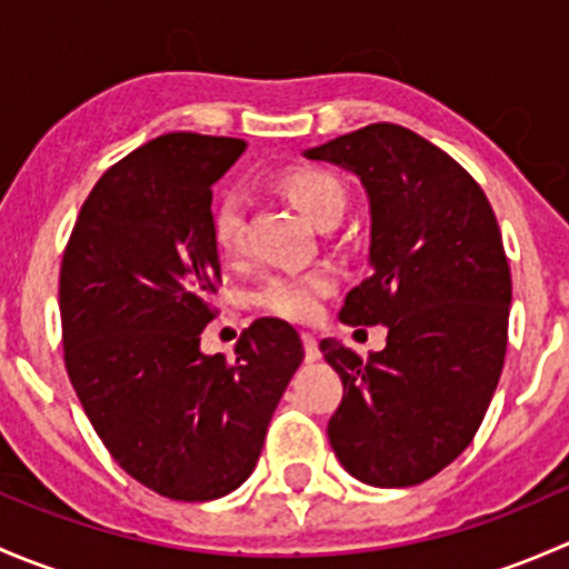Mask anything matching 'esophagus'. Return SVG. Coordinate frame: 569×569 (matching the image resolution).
I'll list each match as a JSON object with an SVG mask.
<instances>
[{"mask_svg": "<svg viewBox=\"0 0 569 569\" xmlns=\"http://www.w3.org/2000/svg\"><path fill=\"white\" fill-rule=\"evenodd\" d=\"M302 347H306V360H308V363H313V360L321 358L319 341L311 336V332H302Z\"/></svg>", "mask_w": 569, "mask_h": 569, "instance_id": "34e87169", "label": "esophagus"}]
</instances>
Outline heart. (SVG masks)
Returning <instances> with one entry per match:
<instances>
[{"label": "heart", "instance_id": "heart-1", "mask_svg": "<svg viewBox=\"0 0 569 569\" xmlns=\"http://www.w3.org/2000/svg\"><path fill=\"white\" fill-rule=\"evenodd\" d=\"M286 198L313 222L325 228L338 222L347 206V189L332 173L313 168L289 170L280 178ZM211 237L222 256H237L244 248V198L239 192H222L211 211ZM336 289V274L330 269L311 272L269 274L256 291L252 302L258 311L289 321H313L321 311V300Z\"/></svg>", "mask_w": 569, "mask_h": 569}]
</instances>
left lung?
I'll use <instances>...</instances> for the list:
<instances>
[{
    "mask_svg": "<svg viewBox=\"0 0 569 569\" xmlns=\"http://www.w3.org/2000/svg\"><path fill=\"white\" fill-rule=\"evenodd\" d=\"M306 157L369 194L371 274L338 319L388 327L366 360L319 343L343 382L327 438L366 485H421L468 449L503 369L512 274L496 214L462 164L405 126H363Z\"/></svg>",
    "mask_w": 569,
    "mask_h": 569,
    "instance_id": "8db88e82",
    "label": "left lung"
}]
</instances>
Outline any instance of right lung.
<instances>
[{
	"mask_svg": "<svg viewBox=\"0 0 569 569\" xmlns=\"http://www.w3.org/2000/svg\"><path fill=\"white\" fill-rule=\"evenodd\" d=\"M233 137L173 131L107 170L60 267L71 386L114 462L173 501H214L256 468L300 336L256 319L233 360L200 352L220 256L211 187L244 153Z\"/></svg>",
	"mask_w": 569,
	"mask_h": 569,
	"instance_id": "add662e5",
	"label": "right lung"
}]
</instances>
